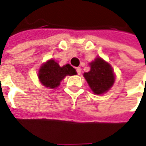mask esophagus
<instances>
[{"mask_svg":"<svg viewBox=\"0 0 146 146\" xmlns=\"http://www.w3.org/2000/svg\"><path fill=\"white\" fill-rule=\"evenodd\" d=\"M76 71H77V73H78V75H80L81 74V71H82V69L80 67H78V68H76Z\"/></svg>","mask_w":146,"mask_h":146,"instance_id":"esophagus-1","label":"esophagus"}]
</instances>
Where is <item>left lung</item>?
I'll return each instance as SVG.
<instances>
[{
    "label": "left lung",
    "mask_w": 146,
    "mask_h": 146,
    "mask_svg": "<svg viewBox=\"0 0 146 146\" xmlns=\"http://www.w3.org/2000/svg\"><path fill=\"white\" fill-rule=\"evenodd\" d=\"M90 65V71L84 73L90 87L96 94L107 92L112 86L115 81L112 68L100 57L96 58Z\"/></svg>",
    "instance_id": "1"
}]
</instances>
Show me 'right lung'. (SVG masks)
Masks as SVG:
<instances>
[{"label": "right lung", "mask_w": 146, "mask_h": 146, "mask_svg": "<svg viewBox=\"0 0 146 146\" xmlns=\"http://www.w3.org/2000/svg\"><path fill=\"white\" fill-rule=\"evenodd\" d=\"M76 73V70L70 64L60 67L54 60H50L39 69L38 79L44 86L54 89L57 87L65 76H72Z\"/></svg>", "instance_id": "right-lung-1"}]
</instances>
